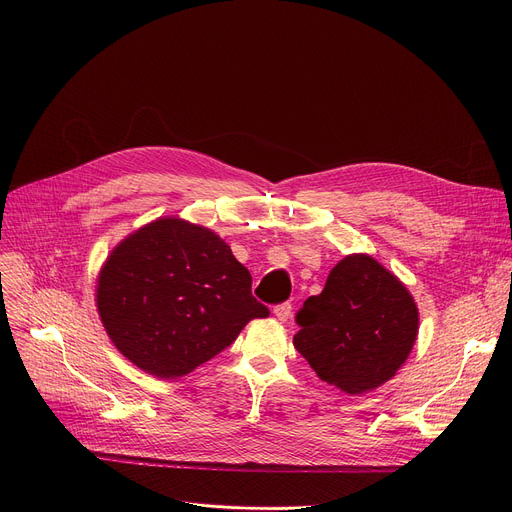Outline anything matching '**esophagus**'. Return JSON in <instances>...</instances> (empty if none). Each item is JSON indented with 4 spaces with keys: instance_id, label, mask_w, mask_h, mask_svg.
Here are the masks:
<instances>
[{
    "instance_id": "34e87169",
    "label": "esophagus",
    "mask_w": 512,
    "mask_h": 512,
    "mask_svg": "<svg viewBox=\"0 0 512 512\" xmlns=\"http://www.w3.org/2000/svg\"><path fill=\"white\" fill-rule=\"evenodd\" d=\"M274 315H276L280 321H286V319H290V315H292V305H290V303H282V305H276V307H274Z\"/></svg>"
}]
</instances>
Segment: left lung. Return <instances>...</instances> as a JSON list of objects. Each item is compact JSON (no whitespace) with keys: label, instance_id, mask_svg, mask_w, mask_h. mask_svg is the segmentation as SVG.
Segmentation results:
<instances>
[{"label":"left lung","instance_id":"1","mask_svg":"<svg viewBox=\"0 0 512 512\" xmlns=\"http://www.w3.org/2000/svg\"><path fill=\"white\" fill-rule=\"evenodd\" d=\"M294 348L321 380L365 394L392 380L417 340L419 311L407 286L369 255L336 263L324 290L297 313Z\"/></svg>","mask_w":512,"mask_h":512}]
</instances>
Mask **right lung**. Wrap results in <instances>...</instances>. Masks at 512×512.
I'll return each instance as SVG.
<instances>
[{
	"instance_id": "add662e5",
	"label": "right lung",
	"mask_w": 512,
	"mask_h": 512,
	"mask_svg": "<svg viewBox=\"0 0 512 512\" xmlns=\"http://www.w3.org/2000/svg\"><path fill=\"white\" fill-rule=\"evenodd\" d=\"M253 278L209 228L159 218L103 263L97 311L118 351L155 378H180L230 346L270 309Z\"/></svg>"
}]
</instances>
